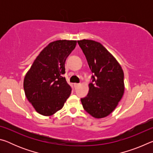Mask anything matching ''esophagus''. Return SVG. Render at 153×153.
<instances>
[{"label": "esophagus", "instance_id": "34e87169", "mask_svg": "<svg viewBox=\"0 0 153 153\" xmlns=\"http://www.w3.org/2000/svg\"><path fill=\"white\" fill-rule=\"evenodd\" d=\"M79 85V84H77V83H76V84H74V87H75V88H76L78 87Z\"/></svg>", "mask_w": 153, "mask_h": 153}]
</instances>
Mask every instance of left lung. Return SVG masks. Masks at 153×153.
Instances as JSON below:
<instances>
[{
  "label": "left lung",
  "mask_w": 153,
  "mask_h": 153,
  "mask_svg": "<svg viewBox=\"0 0 153 153\" xmlns=\"http://www.w3.org/2000/svg\"><path fill=\"white\" fill-rule=\"evenodd\" d=\"M77 43L93 73L89 92L81 98L84 110L95 118L107 117L115 109L124 92V75L114 56L100 42L91 40Z\"/></svg>",
  "instance_id": "obj_1"
}]
</instances>
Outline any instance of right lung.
Here are the masks:
<instances>
[{"instance_id": "obj_1", "label": "right lung", "mask_w": 153, "mask_h": 153, "mask_svg": "<svg viewBox=\"0 0 153 153\" xmlns=\"http://www.w3.org/2000/svg\"><path fill=\"white\" fill-rule=\"evenodd\" d=\"M76 40H56L40 52L24 78L27 100L38 113L49 116L63 108L71 92L65 77L66 59L76 46Z\"/></svg>"}]
</instances>
